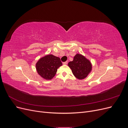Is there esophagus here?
Segmentation results:
<instances>
[{
	"instance_id": "esophagus-1",
	"label": "esophagus",
	"mask_w": 128,
	"mask_h": 128,
	"mask_svg": "<svg viewBox=\"0 0 128 128\" xmlns=\"http://www.w3.org/2000/svg\"><path fill=\"white\" fill-rule=\"evenodd\" d=\"M68 64V61H66V62H64L63 64Z\"/></svg>"
}]
</instances>
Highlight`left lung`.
I'll list each match as a JSON object with an SVG mask.
<instances>
[{
  "mask_svg": "<svg viewBox=\"0 0 128 128\" xmlns=\"http://www.w3.org/2000/svg\"><path fill=\"white\" fill-rule=\"evenodd\" d=\"M68 66L71 68L74 75L79 80L86 78L92 69L90 61L79 54L74 56L72 61L69 62Z\"/></svg>",
  "mask_w": 128,
  "mask_h": 128,
  "instance_id": "1",
  "label": "left lung"
}]
</instances>
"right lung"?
<instances>
[{
	"label": "right lung",
	"mask_w": 128,
	"mask_h": 128,
	"mask_svg": "<svg viewBox=\"0 0 128 128\" xmlns=\"http://www.w3.org/2000/svg\"><path fill=\"white\" fill-rule=\"evenodd\" d=\"M62 64L59 57L52 54L46 56L38 60L36 67L37 72L42 78L51 80L55 76L57 69Z\"/></svg>",
	"instance_id": "obj_1"
}]
</instances>
